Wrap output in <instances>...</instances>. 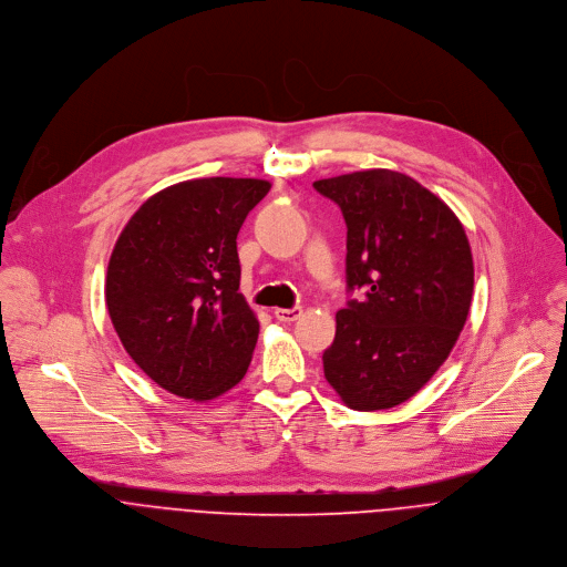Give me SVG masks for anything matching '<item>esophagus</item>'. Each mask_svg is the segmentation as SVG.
<instances>
[{
  "mask_svg": "<svg viewBox=\"0 0 567 567\" xmlns=\"http://www.w3.org/2000/svg\"><path fill=\"white\" fill-rule=\"evenodd\" d=\"M275 317L279 321H295L301 317V308L295 306V308H275Z\"/></svg>",
  "mask_w": 567,
  "mask_h": 567,
  "instance_id": "1",
  "label": "esophagus"
}]
</instances>
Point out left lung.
I'll list each match as a JSON object with an SVG mask.
<instances>
[{"label": "left lung", "mask_w": 567, "mask_h": 567, "mask_svg": "<svg viewBox=\"0 0 567 567\" xmlns=\"http://www.w3.org/2000/svg\"><path fill=\"white\" fill-rule=\"evenodd\" d=\"M347 220V286L323 351L328 384L355 411L406 402L442 367L467 321L474 261L463 223L406 174L367 169L315 181Z\"/></svg>", "instance_id": "1"}]
</instances>
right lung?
<instances>
[{
  "label": "right lung",
  "instance_id": "1",
  "mask_svg": "<svg viewBox=\"0 0 567 567\" xmlns=\"http://www.w3.org/2000/svg\"><path fill=\"white\" fill-rule=\"evenodd\" d=\"M268 192L261 178L176 183L138 207L111 252V323L130 358L178 398L214 400L250 367L259 319L239 292L237 235Z\"/></svg>",
  "mask_w": 567,
  "mask_h": 567
}]
</instances>
